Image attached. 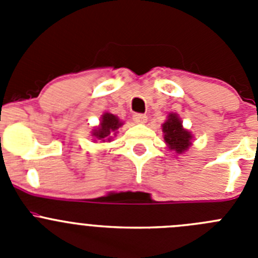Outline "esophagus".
<instances>
[{
    "instance_id": "esophagus-1",
    "label": "esophagus",
    "mask_w": 258,
    "mask_h": 258,
    "mask_svg": "<svg viewBox=\"0 0 258 258\" xmlns=\"http://www.w3.org/2000/svg\"><path fill=\"white\" fill-rule=\"evenodd\" d=\"M133 120L134 122H138V124H145L147 121V116L143 115V113H134Z\"/></svg>"
}]
</instances>
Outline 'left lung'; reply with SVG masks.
Instances as JSON below:
<instances>
[{"instance_id":"obj_1","label":"left lung","mask_w":258,"mask_h":258,"mask_svg":"<svg viewBox=\"0 0 258 258\" xmlns=\"http://www.w3.org/2000/svg\"><path fill=\"white\" fill-rule=\"evenodd\" d=\"M164 140L168 143L170 150H174L177 154H182L190 147L191 134L186 129L182 127V122L178 116L169 115L168 120L163 124Z\"/></svg>"}]
</instances>
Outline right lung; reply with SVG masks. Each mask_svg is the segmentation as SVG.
Masks as SVG:
<instances>
[{"mask_svg": "<svg viewBox=\"0 0 258 258\" xmlns=\"http://www.w3.org/2000/svg\"><path fill=\"white\" fill-rule=\"evenodd\" d=\"M121 125L122 124L120 122V120L115 115H112V113H104L102 116L101 126L95 129L93 136L101 141H111V136L113 134V132L117 131L118 126H121Z\"/></svg>", "mask_w": 258, "mask_h": 258, "instance_id": "right-lung-1", "label": "right lung"}]
</instances>
